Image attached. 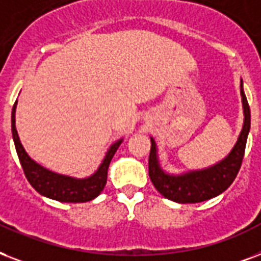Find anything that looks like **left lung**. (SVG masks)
Returning <instances> with one entry per match:
<instances>
[{
	"mask_svg": "<svg viewBox=\"0 0 261 261\" xmlns=\"http://www.w3.org/2000/svg\"><path fill=\"white\" fill-rule=\"evenodd\" d=\"M244 106V126L237 143L231 152L221 162L204 170L189 171L181 175H170L161 169L156 155V144L151 139V151L148 158V174L156 191L166 199L175 203H201L215 196L221 195L233 184L241 167L245 153L246 139L250 129V110L246 96L244 94L242 82L240 86Z\"/></svg>",
	"mask_w": 261,
	"mask_h": 261,
	"instance_id": "8db88e82",
	"label": "left lung"
}]
</instances>
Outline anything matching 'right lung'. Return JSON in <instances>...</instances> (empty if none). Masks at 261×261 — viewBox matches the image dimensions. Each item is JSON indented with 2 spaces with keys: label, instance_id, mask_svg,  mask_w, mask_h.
<instances>
[{
  "label": "right lung",
  "instance_id": "add662e5",
  "mask_svg": "<svg viewBox=\"0 0 261 261\" xmlns=\"http://www.w3.org/2000/svg\"><path fill=\"white\" fill-rule=\"evenodd\" d=\"M16 105H17V100L12 109V135H13L16 152H17L20 163H21V167H23L24 174L27 177L28 182L31 184V187L36 192H39L40 195L46 196L48 199L62 201V203H86V201H90L98 195H100V192L103 191L106 181H108L109 165L112 162L113 156L122 140L116 141L110 147L106 156L103 159L102 165L88 178L79 179L68 177V175L57 174V173L47 170L34 162L25 152V149L20 143L17 130H16Z\"/></svg>",
  "mask_w": 261,
  "mask_h": 261
}]
</instances>
